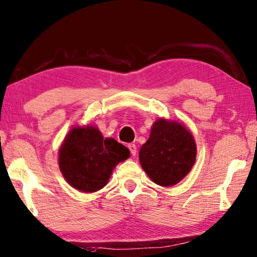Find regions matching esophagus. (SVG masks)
<instances>
[{
  "mask_svg": "<svg viewBox=\"0 0 257 257\" xmlns=\"http://www.w3.org/2000/svg\"><path fill=\"white\" fill-rule=\"evenodd\" d=\"M127 148L130 149V151H131V155H132L133 157L137 155V146L134 145V143H128Z\"/></svg>",
  "mask_w": 257,
  "mask_h": 257,
  "instance_id": "1",
  "label": "esophagus"
}]
</instances>
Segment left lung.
Listing matches in <instances>:
<instances>
[{
  "mask_svg": "<svg viewBox=\"0 0 257 257\" xmlns=\"http://www.w3.org/2000/svg\"><path fill=\"white\" fill-rule=\"evenodd\" d=\"M141 167L157 185H176L196 160V143L183 123L160 117L139 152Z\"/></svg>",
  "mask_w": 257,
  "mask_h": 257,
  "instance_id": "obj_1",
  "label": "left lung"
}]
</instances>
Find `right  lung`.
<instances>
[{
    "label": "right lung",
    "mask_w": 257,
    "mask_h": 257,
    "mask_svg": "<svg viewBox=\"0 0 257 257\" xmlns=\"http://www.w3.org/2000/svg\"><path fill=\"white\" fill-rule=\"evenodd\" d=\"M130 150L115 139H103L96 125L73 126L58 150V167L75 190L93 193L107 185L117 165Z\"/></svg>",
    "instance_id": "obj_1"
}]
</instances>
